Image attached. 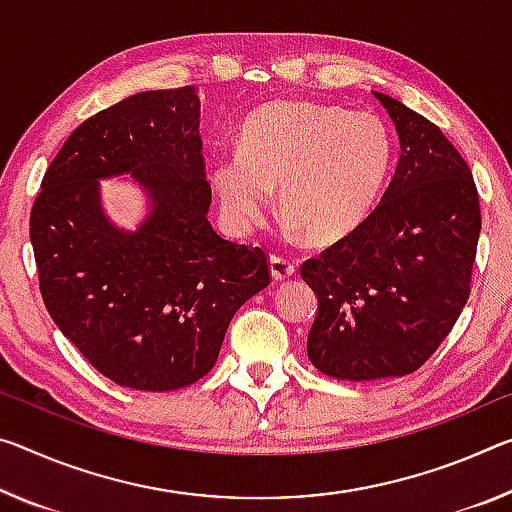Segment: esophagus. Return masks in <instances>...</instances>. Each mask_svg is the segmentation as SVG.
Returning <instances> with one entry per match:
<instances>
[{"label":"esophagus","instance_id":"obj_1","mask_svg":"<svg viewBox=\"0 0 512 512\" xmlns=\"http://www.w3.org/2000/svg\"><path fill=\"white\" fill-rule=\"evenodd\" d=\"M296 273V262L285 255H271V275L275 280H287Z\"/></svg>","mask_w":512,"mask_h":512}]
</instances>
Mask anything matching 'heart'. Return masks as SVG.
<instances>
[{
	"mask_svg": "<svg viewBox=\"0 0 512 512\" xmlns=\"http://www.w3.org/2000/svg\"><path fill=\"white\" fill-rule=\"evenodd\" d=\"M392 164L394 136L378 113L278 102L243 123L237 152L216 154L212 184L234 232H253L280 186L289 225L335 243L373 212Z\"/></svg>",
	"mask_w": 512,
	"mask_h": 512,
	"instance_id": "1",
	"label": "heart"
}]
</instances>
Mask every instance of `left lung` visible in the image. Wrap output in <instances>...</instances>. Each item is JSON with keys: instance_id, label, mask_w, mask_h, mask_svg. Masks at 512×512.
<instances>
[{"instance_id": "1", "label": "left lung", "mask_w": 512, "mask_h": 512, "mask_svg": "<svg viewBox=\"0 0 512 512\" xmlns=\"http://www.w3.org/2000/svg\"><path fill=\"white\" fill-rule=\"evenodd\" d=\"M376 97L401 139L392 182L360 227L300 266L319 296L307 358L339 380L405 376L426 364L467 303L481 234L467 161L431 120Z\"/></svg>"}]
</instances>
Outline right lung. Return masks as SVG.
I'll return each instance as SVG.
<instances>
[{"mask_svg":"<svg viewBox=\"0 0 512 512\" xmlns=\"http://www.w3.org/2000/svg\"><path fill=\"white\" fill-rule=\"evenodd\" d=\"M193 86L145 91L84 120L45 170L29 234L47 312L113 383L170 392L207 376L234 312L269 287L262 248L207 218ZM132 172L155 207L139 233L103 218L100 176Z\"/></svg>","mask_w":512,"mask_h":512,"instance_id":"obj_1","label":"right lung"}]
</instances>
